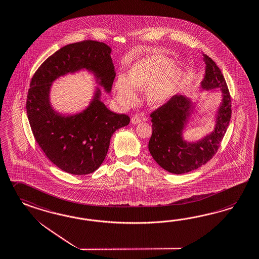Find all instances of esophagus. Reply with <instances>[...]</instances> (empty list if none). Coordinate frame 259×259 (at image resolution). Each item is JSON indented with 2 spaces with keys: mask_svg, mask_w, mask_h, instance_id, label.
<instances>
[{
  "mask_svg": "<svg viewBox=\"0 0 259 259\" xmlns=\"http://www.w3.org/2000/svg\"><path fill=\"white\" fill-rule=\"evenodd\" d=\"M141 121H142V119H141V117H139V116H137V115H135V116H133V117H132V119H131V122L133 123V125H137V124H139Z\"/></svg>",
  "mask_w": 259,
  "mask_h": 259,
  "instance_id": "34e87169",
  "label": "esophagus"
}]
</instances>
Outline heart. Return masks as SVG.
Listing matches in <instances>:
<instances>
[{
	"instance_id": "1",
	"label": "heart",
	"mask_w": 259,
	"mask_h": 259,
	"mask_svg": "<svg viewBox=\"0 0 259 259\" xmlns=\"http://www.w3.org/2000/svg\"><path fill=\"white\" fill-rule=\"evenodd\" d=\"M183 71L172 59L161 54H149L133 63L128 78L120 75L114 81V91L120 105L133 106L137 101L136 89L146 90L149 105L162 106L179 93Z\"/></svg>"
}]
</instances>
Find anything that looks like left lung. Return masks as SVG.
Listing matches in <instances>:
<instances>
[{
    "label": "left lung",
    "mask_w": 259,
    "mask_h": 259,
    "mask_svg": "<svg viewBox=\"0 0 259 259\" xmlns=\"http://www.w3.org/2000/svg\"><path fill=\"white\" fill-rule=\"evenodd\" d=\"M203 61L206 70L200 90L221 93L212 132L195 142L184 139L186 128L198 109V102L186 95H176L150 115L153 132L148 144L149 152L161 168L172 174L191 172L212 159L231 118V99L226 80L215 62L204 53Z\"/></svg>",
    "instance_id": "8db88e82"
}]
</instances>
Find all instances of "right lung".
<instances>
[{"label": "right lung", "mask_w": 259, "mask_h": 259, "mask_svg": "<svg viewBox=\"0 0 259 259\" xmlns=\"http://www.w3.org/2000/svg\"><path fill=\"white\" fill-rule=\"evenodd\" d=\"M111 53L112 49L103 42L69 44L50 56L31 80L26 110L33 136L48 159L65 172L78 176L95 172L106 157L113 133L127 126L131 119L107 108L100 87L95 88L88 106L80 113H60L51 100L53 83L67 74L87 70L110 93L115 78Z\"/></svg>", "instance_id": "right-lung-1"}]
</instances>
